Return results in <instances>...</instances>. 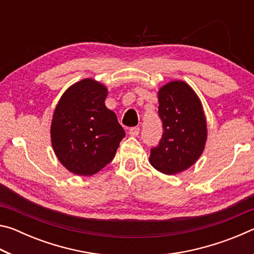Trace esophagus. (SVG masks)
Returning a JSON list of instances; mask_svg holds the SVG:
<instances>
[{"mask_svg": "<svg viewBox=\"0 0 254 254\" xmlns=\"http://www.w3.org/2000/svg\"><path fill=\"white\" fill-rule=\"evenodd\" d=\"M139 133H140V127H131L130 130H128V134H130L131 136H137L139 135Z\"/></svg>", "mask_w": 254, "mask_h": 254, "instance_id": "34e87169", "label": "esophagus"}]
</instances>
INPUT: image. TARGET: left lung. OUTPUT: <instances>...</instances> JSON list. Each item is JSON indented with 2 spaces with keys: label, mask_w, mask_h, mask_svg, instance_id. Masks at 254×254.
<instances>
[{
  "label": "left lung",
  "mask_w": 254,
  "mask_h": 254,
  "mask_svg": "<svg viewBox=\"0 0 254 254\" xmlns=\"http://www.w3.org/2000/svg\"><path fill=\"white\" fill-rule=\"evenodd\" d=\"M159 117L163 134L151 149L149 161L154 169L176 175L198 160L207 140V123L203 104L184 80H173L158 91Z\"/></svg>",
  "instance_id": "1"
}]
</instances>
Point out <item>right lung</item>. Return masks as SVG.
<instances>
[{"label": "right lung", "instance_id": "obj_1", "mask_svg": "<svg viewBox=\"0 0 254 254\" xmlns=\"http://www.w3.org/2000/svg\"><path fill=\"white\" fill-rule=\"evenodd\" d=\"M106 86L84 78L68 87L56 105L50 136L56 157L77 176H92L112 161L126 136L117 114L105 106Z\"/></svg>", "mask_w": 254, "mask_h": 254}]
</instances>
